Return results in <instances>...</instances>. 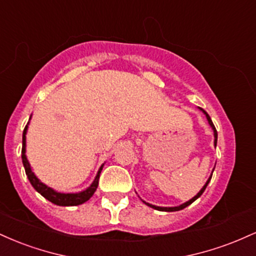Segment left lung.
<instances>
[{
  "instance_id": "1",
  "label": "left lung",
  "mask_w": 256,
  "mask_h": 256,
  "mask_svg": "<svg viewBox=\"0 0 256 256\" xmlns=\"http://www.w3.org/2000/svg\"><path fill=\"white\" fill-rule=\"evenodd\" d=\"M202 112V113L204 114L206 116V118H207V120H208V124H210V128H212V130H213V134H214V146H216V140H218V134H216V128H214V125H213V122H212V119H210V116H208V113L207 112H206L204 110H202V108H198ZM213 171H214V168H213ZM213 173V172H212ZM210 178H212V174H210V177L207 179V182H206V184L204 185V186H202V189L200 190V192L196 194L195 196H194L192 198H190L189 201H186V202H184V204H179V206H176V207H160V206H155V204H148V202H146L144 200H142V202L143 204H146V206H149V207H152V208H154V210H161V212H177V210H183V208H185V207H188V206L189 204H192L194 201H196V200H198L200 196L202 195V194H204V192L206 190V188H207V185H208V183H210Z\"/></svg>"
}]
</instances>
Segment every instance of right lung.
<instances>
[{
  "label": "right lung",
  "instance_id": "obj_1",
  "mask_svg": "<svg viewBox=\"0 0 256 256\" xmlns=\"http://www.w3.org/2000/svg\"><path fill=\"white\" fill-rule=\"evenodd\" d=\"M30 116V120H31ZM30 122H28V125L25 126L24 132H22V165H24L26 176H28V180L32 186L34 188L37 192H40L43 198H46L48 201H50L52 204H58V206H64V207H70V206H78L84 204L89 200L91 196L94 195V192H96L98 186V178L100 173H101L102 168H104V164H102L101 167L98 168V174H96L95 179H94L92 183L90 184V186H88L85 190H82L79 192H58L56 190H54L52 188L48 186L46 184H44L43 182H40L37 178V176L34 174L32 171L30 162H28V156H26V134H28V128Z\"/></svg>",
  "mask_w": 256,
  "mask_h": 256
}]
</instances>
